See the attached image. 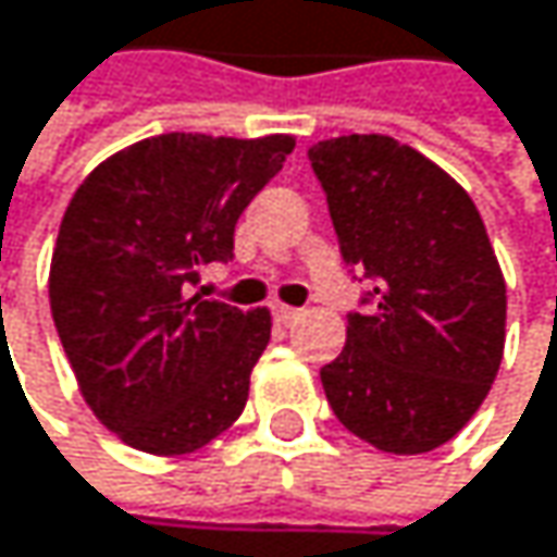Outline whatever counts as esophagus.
I'll return each mask as SVG.
<instances>
[{
	"label": "esophagus",
	"mask_w": 557,
	"mask_h": 557,
	"mask_svg": "<svg viewBox=\"0 0 557 557\" xmlns=\"http://www.w3.org/2000/svg\"><path fill=\"white\" fill-rule=\"evenodd\" d=\"M274 315H277L280 325H293L299 315H302V309H296V306H283V302H277L274 306Z\"/></svg>",
	"instance_id": "34e87169"
}]
</instances>
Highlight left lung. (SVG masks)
Listing matches in <instances>:
<instances>
[{
	"instance_id": "obj_1",
	"label": "left lung",
	"mask_w": 557,
	"mask_h": 557,
	"mask_svg": "<svg viewBox=\"0 0 557 557\" xmlns=\"http://www.w3.org/2000/svg\"><path fill=\"white\" fill-rule=\"evenodd\" d=\"M342 258L374 280L322 368L338 422L387 455L451 442L487 399L506 342V280L465 186L389 135L309 148Z\"/></svg>"
}]
</instances>
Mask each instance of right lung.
<instances>
[{
    "instance_id": "1",
    "label": "right lung",
    "mask_w": 557,
    "mask_h": 557,
    "mask_svg": "<svg viewBox=\"0 0 557 557\" xmlns=\"http://www.w3.org/2000/svg\"><path fill=\"white\" fill-rule=\"evenodd\" d=\"M296 148L293 135H154L73 193L51 258V315L96 419L148 455H189L245 409L271 309L189 293L228 261L235 222Z\"/></svg>"
}]
</instances>
